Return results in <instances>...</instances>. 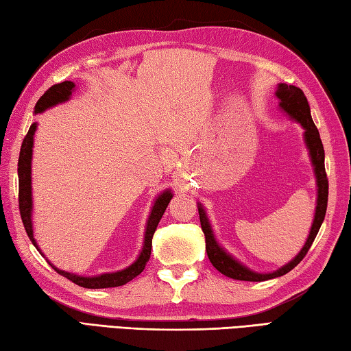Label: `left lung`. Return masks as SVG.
<instances>
[{"label": "left lung", "instance_id": "obj_1", "mask_svg": "<svg viewBox=\"0 0 351 351\" xmlns=\"http://www.w3.org/2000/svg\"><path fill=\"white\" fill-rule=\"evenodd\" d=\"M275 95L280 101V108L284 111V113L295 119L296 122L301 123V127L304 128V142L307 145L310 160H312L313 171L316 176V184H318V200H316L315 220L312 224V229H310L306 244H304L301 252L296 255L292 261L287 263L286 266L280 267L278 270H275L272 274H258V272H254V270H250L249 267L243 266L241 263H238L234 256H230L226 250L217 243L213 228H210V223L206 217V213H204L202 204H198V215H200L202 229L204 234V240H206V252H208L209 261L213 263V266L218 270V272H221L223 275H226L232 280L266 281L290 272V270L298 266V264L302 261V258L307 255L310 246H312L316 235L319 232L324 217H326L327 200H328V178L326 174V165H324V147L319 137V131L313 123L312 114H310L307 97L304 96L301 88L295 87V85H287V84H280L278 88L275 91Z\"/></svg>", "mask_w": 351, "mask_h": 351}]
</instances>
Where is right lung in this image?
Wrapping results in <instances>:
<instances>
[{
	"mask_svg": "<svg viewBox=\"0 0 351 351\" xmlns=\"http://www.w3.org/2000/svg\"><path fill=\"white\" fill-rule=\"evenodd\" d=\"M75 90V84L71 81H65L61 84L51 85V87L45 91V93L39 97V101L35 105V113H43L47 108L55 107L58 104H62L69 101L71 96V91ZM36 131V123H32L29 128V133L25 134L21 151H19V158H18V183H19V194H18V202H19V214L23 218V224L25 232H27L29 238L33 243L39 254L41 249L38 247L35 237H33V223H32V209H33V202H32V154H33V136H35ZM173 198V193L169 189L163 191V193L156 198L154 206L151 209L149 218L147 221V229H145V240H143V247L141 250V255L137 256V260L131 264V266L125 267L123 270H119V272L113 274H102L97 276H81L76 274L65 272L53 266L49 261L50 266L56 270L59 275L65 276V278L73 281L77 286L85 287V289H107V287H119L127 284L128 281L134 280L138 274H142V270L147 266V263L151 256V247H153V235L157 229V224L160 221L162 215L168 208V203Z\"/></svg>",
	"mask_w": 351,
	"mask_h": 351,
	"instance_id": "right-lung-1",
	"label": "right lung"
}]
</instances>
